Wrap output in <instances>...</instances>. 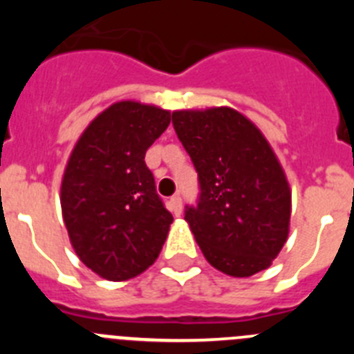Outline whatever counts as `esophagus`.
I'll return each mask as SVG.
<instances>
[{
	"mask_svg": "<svg viewBox=\"0 0 354 354\" xmlns=\"http://www.w3.org/2000/svg\"><path fill=\"white\" fill-rule=\"evenodd\" d=\"M170 211L174 212L175 216H179L180 212H183V198H180L179 195L171 196V200H170Z\"/></svg>",
	"mask_w": 354,
	"mask_h": 354,
	"instance_id": "34e87169",
	"label": "esophagus"
}]
</instances>
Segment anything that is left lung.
I'll use <instances>...</instances> for the list:
<instances>
[{
    "label": "left lung",
    "mask_w": 354,
    "mask_h": 354,
    "mask_svg": "<svg viewBox=\"0 0 354 354\" xmlns=\"http://www.w3.org/2000/svg\"><path fill=\"white\" fill-rule=\"evenodd\" d=\"M171 124L198 174L184 220L204 257L237 278L270 268L290 220L289 184L270 143L232 108L174 111Z\"/></svg>",
    "instance_id": "obj_1"
}]
</instances>
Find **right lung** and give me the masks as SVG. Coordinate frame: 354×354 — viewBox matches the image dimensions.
<instances>
[{"mask_svg":"<svg viewBox=\"0 0 354 354\" xmlns=\"http://www.w3.org/2000/svg\"><path fill=\"white\" fill-rule=\"evenodd\" d=\"M170 111L115 102L92 120L65 168L62 212L72 248L99 277L122 282L154 264L174 221L156 192L145 152Z\"/></svg>","mask_w":354,"mask_h":354,"instance_id":"add662e5","label":"right lung"}]
</instances>
